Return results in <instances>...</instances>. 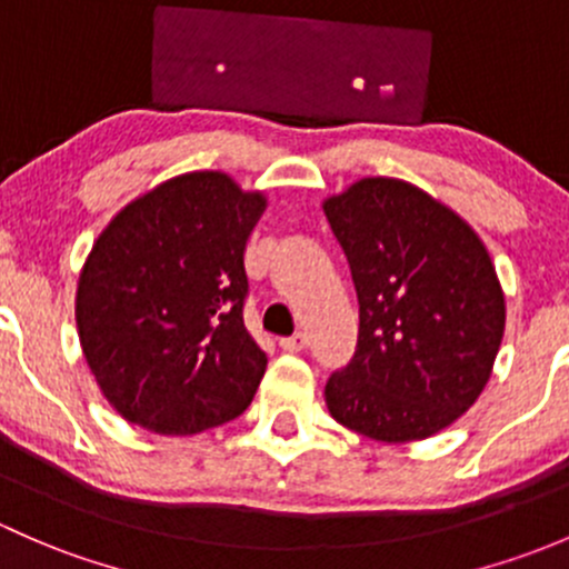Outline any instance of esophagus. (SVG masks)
<instances>
[{"mask_svg":"<svg viewBox=\"0 0 569 569\" xmlns=\"http://www.w3.org/2000/svg\"><path fill=\"white\" fill-rule=\"evenodd\" d=\"M279 345H282V350H287V353H301V350L309 345V339H307V333L298 331V333H292V337L279 339Z\"/></svg>","mask_w":569,"mask_h":569,"instance_id":"1","label":"esophagus"}]
</instances>
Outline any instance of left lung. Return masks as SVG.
<instances>
[{"instance_id": "obj_1", "label": "left lung", "mask_w": 569, "mask_h": 569, "mask_svg": "<svg viewBox=\"0 0 569 569\" xmlns=\"http://www.w3.org/2000/svg\"><path fill=\"white\" fill-rule=\"evenodd\" d=\"M359 296V342L326 383L328 413L386 443L421 441L477 402L503 337L488 249L406 180L365 178L323 202Z\"/></svg>"}]
</instances>
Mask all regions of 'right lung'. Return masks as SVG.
I'll list each match as a JSON object with an SVG mask.
<instances>
[{"mask_svg":"<svg viewBox=\"0 0 569 569\" xmlns=\"http://www.w3.org/2000/svg\"><path fill=\"white\" fill-rule=\"evenodd\" d=\"M266 210L224 172H189L133 199L87 257L81 350L114 411L161 436L241 416L268 356L243 326V251Z\"/></svg>","mask_w":569,"mask_h":569,"instance_id":"right-lung-1","label":"right lung"}]
</instances>
